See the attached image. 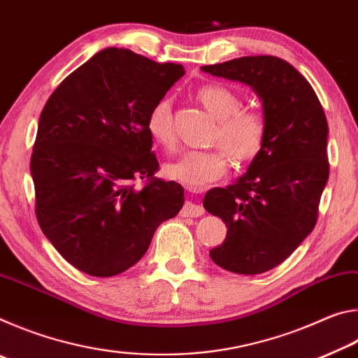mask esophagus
<instances>
[{"mask_svg": "<svg viewBox=\"0 0 358 358\" xmlns=\"http://www.w3.org/2000/svg\"><path fill=\"white\" fill-rule=\"evenodd\" d=\"M203 213L205 210L202 205L194 203V202H186L183 205V208H181V216L183 217H197V216H202Z\"/></svg>", "mask_w": 358, "mask_h": 358, "instance_id": "1", "label": "esophagus"}]
</instances>
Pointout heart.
Masks as SVG:
<instances>
[{"instance_id": "obj_1", "label": "heart", "mask_w": 358, "mask_h": 358, "mask_svg": "<svg viewBox=\"0 0 358 358\" xmlns=\"http://www.w3.org/2000/svg\"><path fill=\"white\" fill-rule=\"evenodd\" d=\"M197 99L217 120L213 141L221 143L210 150H189L164 167L173 181L194 191H202L222 178L230 166L232 155L238 161H250L262 150L266 137L265 115L254 107H241L240 96L221 83H208L197 90ZM147 131L153 142L164 148L175 145L172 106L161 99L151 107Z\"/></svg>"}]
</instances>
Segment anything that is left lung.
Masks as SVG:
<instances>
[{
	"mask_svg": "<svg viewBox=\"0 0 358 358\" xmlns=\"http://www.w3.org/2000/svg\"><path fill=\"white\" fill-rule=\"evenodd\" d=\"M202 71L250 85L262 101V150L234 185L205 194L203 207L227 227L211 260L232 273H264L284 262L316 226L330 172L329 124L311 85L281 58L241 57Z\"/></svg>",
	"mask_w": 358,
	"mask_h": 358,
	"instance_id": "left-lung-1",
	"label": "left lung"
}]
</instances>
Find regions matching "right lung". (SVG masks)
<instances>
[{"mask_svg": "<svg viewBox=\"0 0 358 358\" xmlns=\"http://www.w3.org/2000/svg\"><path fill=\"white\" fill-rule=\"evenodd\" d=\"M128 48H104L45 102L31 155L36 216L55 250L83 273L108 278L137 264L185 203L159 169L147 131L157 101L183 77ZM145 180L136 188L131 181Z\"/></svg>", "mask_w": 358, "mask_h": 358, "instance_id": "obj_1", "label": "right lung"}]
</instances>
